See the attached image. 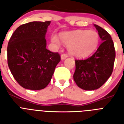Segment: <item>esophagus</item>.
<instances>
[{
  "label": "esophagus",
  "mask_w": 124,
  "mask_h": 124,
  "mask_svg": "<svg viewBox=\"0 0 124 124\" xmlns=\"http://www.w3.org/2000/svg\"><path fill=\"white\" fill-rule=\"evenodd\" d=\"M67 57H68V54H61V59H62V60H64V59H66Z\"/></svg>",
  "instance_id": "obj_1"
}]
</instances>
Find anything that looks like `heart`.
<instances>
[{"label":"heart","instance_id":"b5f03b06","mask_svg":"<svg viewBox=\"0 0 124 124\" xmlns=\"http://www.w3.org/2000/svg\"><path fill=\"white\" fill-rule=\"evenodd\" d=\"M60 39L68 46L70 54L78 58H85L92 54L98 48L100 40L98 32L87 30L62 33L60 34ZM51 40L56 47L61 44L56 35H53Z\"/></svg>","mask_w":124,"mask_h":124}]
</instances>
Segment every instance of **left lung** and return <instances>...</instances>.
Returning a JSON list of instances; mask_svg holds the SVG:
<instances>
[{
	"label": "left lung",
	"mask_w": 124,
	"mask_h": 124,
	"mask_svg": "<svg viewBox=\"0 0 124 124\" xmlns=\"http://www.w3.org/2000/svg\"><path fill=\"white\" fill-rule=\"evenodd\" d=\"M94 26L102 43L89 58L75 60L76 69L73 75L77 85L87 91L100 88L108 80L111 75L115 59V49L111 35L98 25Z\"/></svg>",
	"instance_id": "obj_1"
}]
</instances>
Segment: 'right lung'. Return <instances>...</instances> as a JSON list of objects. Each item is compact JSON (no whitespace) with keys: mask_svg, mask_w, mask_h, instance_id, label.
Listing matches in <instances>:
<instances>
[{"mask_svg":"<svg viewBox=\"0 0 124 124\" xmlns=\"http://www.w3.org/2000/svg\"><path fill=\"white\" fill-rule=\"evenodd\" d=\"M50 23L34 21L22 24L16 28L9 40V68L16 81L25 89H44L60 61L58 53L46 49L45 37Z\"/></svg>","mask_w":124,"mask_h":124,"instance_id":"add662e5","label":"right lung"}]
</instances>
